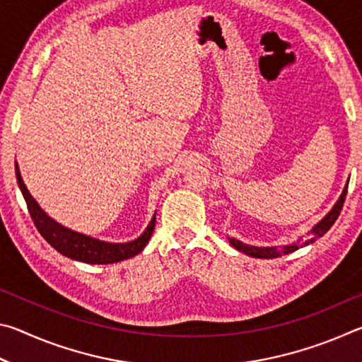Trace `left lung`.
Masks as SVG:
<instances>
[{"mask_svg":"<svg viewBox=\"0 0 362 362\" xmlns=\"http://www.w3.org/2000/svg\"><path fill=\"white\" fill-rule=\"evenodd\" d=\"M346 192H348V183L345 185V188H343L339 201H337V203L334 204V207L329 211V214H326V217H324L321 222H317L313 226V228H311V231H308V236H306L305 243H302V240H298L297 243L287 244V246H283V247H276V246H273V247H257V246H249V244H244L241 241H238V240H235V238H230V244L235 249L240 250V252H244V254L250 255V257H255V259H276V257L291 254V252H293V250L303 247L310 243H315L317 238L326 235V233L330 230V226L335 223V220L339 218V216H340V211H341L343 203H345V198H346Z\"/></svg>","mask_w":362,"mask_h":362,"instance_id":"8db88e82","label":"left lung"}]
</instances>
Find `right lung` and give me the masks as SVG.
Returning a JSON list of instances; mask_svg holds the SVG:
<instances>
[{"label": "right lung", "instance_id": "add662e5", "mask_svg": "<svg viewBox=\"0 0 362 362\" xmlns=\"http://www.w3.org/2000/svg\"><path fill=\"white\" fill-rule=\"evenodd\" d=\"M16 177L23 198H25L30 216H32L33 223L41 233V236L45 238L57 252L69 257V259L84 263H97V265H108V263H116L131 259V257L142 252L144 247L150 241L153 230H155L156 217L153 216L151 222L146 226L142 235H140L137 240L129 243H107L95 240V238H90L88 235H83V233L73 231L70 228H66V226L57 223L56 220L49 217L47 214L41 209L40 204L36 203V199L30 194L25 183H23L21 169L17 166V163Z\"/></svg>", "mask_w": 362, "mask_h": 362}]
</instances>
